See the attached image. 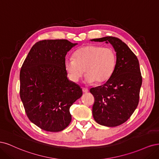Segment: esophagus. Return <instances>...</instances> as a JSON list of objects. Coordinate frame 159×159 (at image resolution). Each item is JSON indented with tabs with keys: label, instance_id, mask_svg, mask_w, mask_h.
<instances>
[{
	"label": "esophagus",
	"instance_id": "1",
	"mask_svg": "<svg viewBox=\"0 0 159 159\" xmlns=\"http://www.w3.org/2000/svg\"><path fill=\"white\" fill-rule=\"evenodd\" d=\"M82 89H83V92L84 93H87L89 92V90L87 89H86V88H83Z\"/></svg>",
	"mask_w": 159,
	"mask_h": 159
}]
</instances>
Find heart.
<instances>
[{"mask_svg": "<svg viewBox=\"0 0 159 159\" xmlns=\"http://www.w3.org/2000/svg\"><path fill=\"white\" fill-rule=\"evenodd\" d=\"M116 56L110 48L87 45L76 50L73 59L65 61V68L69 79L76 83L86 73L85 83L102 84L113 75Z\"/></svg>", "mask_w": 159, "mask_h": 159, "instance_id": "b5f03b06", "label": "heart"}]
</instances>
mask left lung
Masks as SVG:
<instances>
[{"label": "left lung", "mask_w": 159, "mask_h": 159, "mask_svg": "<svg viewBox=\"0 0 159 159\" xmlns=\"http://www.w3.org/2000/svg\"><path fill=\"white\" fill-rule=\"evenodd\" d=\"M90 41L110 43L116 53V67L110 79L103 85L90 90L94 97V119L102 125H120L129 118L139 103L142 84L139 61L118 38L106 36Z\"/></svg>", "instance_id": "obj_1"}]
</instances>
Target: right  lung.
Here are the masks:
<instances>
[{"label":"right lung","instance_id":"add662e5","mask_svg":"<svg viewBox=\"0 0 159 159\" xmlns=\"http://www.w3.org/2000/svg\"><path fill=\"white\" fill-rule=\"evenodd\" d=\"M77 44L66 39L40 41L22 66L20 98L29 120L43 130L65 129L72 119L70 107L83 95L65 68L66 53Z\"/></svg>","mask_w":159,"mask_h":159}]
</instances>
